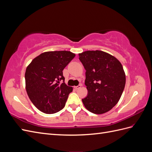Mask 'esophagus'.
<instances>
[{
	"label": "esophagus",
	"mask_w": 152,
	"mask_h": 152,
	"mask_svg": "<svg viewBox=\"0 0 152 152\" xmlns=\"http://www.w3.org/2000/svg\"><path fill=\"white\" fill-rule=\"evenodd\" d=\"M82 84H79V85H78L77 86H75L74 87H75V89H80V87H82Z\"/></svg>",
	"instance_id": "1"
}]
</instances>
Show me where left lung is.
I'll list each match as a JSON object with an SVG mask.
<instances>
[{
    "label": "left lung",
    "mask_w": 152,
    "mask_h": 152,
    "mask_svg": "<svg viewBox=\"0 0 152 152\" xmlns=\"http://www.w3.org/2000/svg\"><path fill=\"white\" fill-rule=\"evenodd\" d=\"M86 70L87 95L82 99L85 107L95 114L108 112L120 99L126 84V75L118 59L102 50L79 54Z\"/></svg>",
    "instance_id": "1"
}]
</instances>
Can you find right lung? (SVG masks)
<instances>
[{"instance_id":"add662e5","label":"right lung","mask_w":152,"mask_h":152,"mask_svg":"<svg viewBox=\"0 0 152 152\" xmlns=\"http://www.w3.org/2000/svg\"><path fill=\"white\" fill-rule=\"evenodd\" d=\"M75 56L66 50L49 51L34 58L25 72L26 90L40 111L55 113L65 107L73 88L65 83L63 70Z\"/></svg>"}]
</instances>
